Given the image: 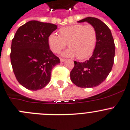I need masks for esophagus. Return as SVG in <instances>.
Returning <instances> with one entry per match:
<instances>
[{"instance_id":"1","label":"esophagus","mask_w":130,"mask_h":130,"mask_svg":"<svg viewBox=\"0 0 130 130\" xmlns=\"http://www.w3.org/2000/svg\"><path fill=\"white\" fill-rule=\"evenodd\" d=\"M65 60H66V59H63V58H60V61L61 63H63V62H64V61H65Z\"/></svg>"}]
</instances>
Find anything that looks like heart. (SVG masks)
Wrapping results in <instances>:
<instances>
[{
	"label": "heart",
	"instance_id": "1",
	"mask_svg": "<svg viewBox=\"0 0 130 130\" xmlns=\"http://www.w3.org/2000/svg\"><path fill=\"white\" fill-rule=\"evenodd\" d=\"M59 36L51 34L48 37V45L53 52L58 54L67 45L69 48L64 52L67 57L76 56L80 60L91 56L97 43V32L91 24H74L61 28Z\"/></svg>",
	"mask_w": 130,
	"mask_h": 130
}]
</instances>
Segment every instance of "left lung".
I'll use <instances>...</instances> for the list:
<instances>
[{"mask_svg": "<svg viewBox=\"0 0 130 130\" xmlns=\"http://www.w3.org/2000/svg\"><path fill=\"white\" fill-rule=\"evenodd\" d=\"M87 22L97 32V43L92 56L84 62L74 61V67L70 73L71 81L82 88L94 87L104 81L114 63V39L108 26L95 17H86L78 23Z\"/></svg>", "mask_w": 130, "mask_h": 130, "instance_id": "8db88e82", "label": "left lung"}]
</instances>
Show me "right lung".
<instances>
[{
  "label": "right lung",
  "instance_id": "1",
  "mask_svg": "<svg viewBox=\"0 0 130 130\" xmlns=\"http://www.w3.org/2000/svg\"><path fill=\"white\" fill-rule=\"evenodd\" d=\"M57 28L56 24L30 21L16 31L10 59L16 79L25 88L37 91L45 87L51 80L53 67L60 63L48 41Z\"/></svg>",
  "mask_w": 130,
  "mask_h": 130
}]
</instances>
